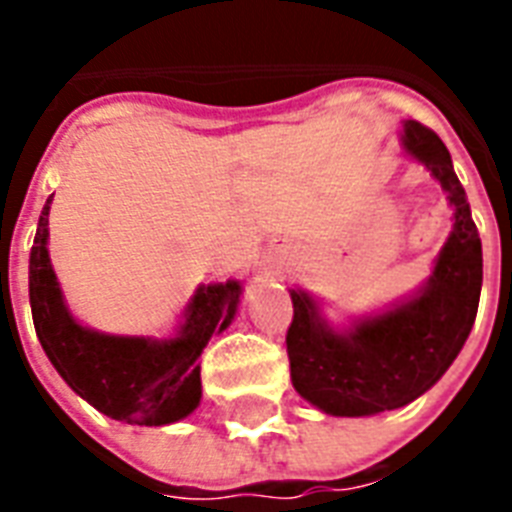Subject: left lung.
Returning a JSON list of instances; mask_svg holds the SVG:
<instances>
[{
  "label": "left lung",
  "mask_w": 512,
  "mask_h": 512,
  "mask_svg": "<svg viewBox=\"0 0 512 512\" xmlns=\"http://www.w3.org/2000/svg\"><path fill=\"white\" fill-rule=\"evenodd\" d=\"M404 146L444 185L454 207V231L436 260L428 287L409 303L335 332L305 292L292 289L287 353L292 385L335 417L398 409L433 388L468 340L478 313L484 257L468 196L452 156L436 132L404 124Z\"/></svg>",
  "instance_id": "left-lung-1"
}]
</instances>
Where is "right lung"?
<instances>
[{"instance_id":"obj_1","label":"right lung","mask_w":512,"mask_h":512,"mask_svg":"<svg viewBox=\"0 0 512 512\" xmlns=\"http://www.w3.org/2000/svg\"><path fill=\"white\" fill-rule=\"evenodd\" d=\"M50 201L52 196L39 215L31 247L28 297L36 337L52 366L84 401L114 420L170 425L188 417L201 398V350L212 332L231 324L241 295L239 281L199 287L175 340L111 337L79 327L63 305L47 255Z\"/></svg>"}]
</instances>
